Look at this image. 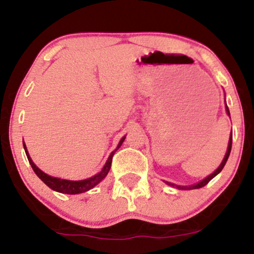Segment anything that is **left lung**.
Returning a JSON list of instances; mask_svg holds the SVG:
<instances>
[{
	"label": "left lung",
	"mask_w": 254,
	"mask_h": 254,
	"mask_svg": "<svg viewBox=\"0 0 254 254\" xmlns=\"http://www.w3.org/2000/svg\"><path fill=\"white\" fill-rule=\"evenodd\" d=\"M226 111H227V115H228L229 117H230L229 109H228V106H227V104H226ZM232 137H233V132L230 133V137H229V142H228V148H227V153H226V155H224V159L222 160V162H221V165L218 166V168H217V170L215 171L214 173H211L210 176H208V177H206V178H204V179H203V180H200L199 183L194 184V185H190V186H180V185H176V184H172V183H168V182H166V184H167V185H170V186H173V188H177V189H179V190H193V189H200V188H203V186H205L206 184H208L209 182H210V180L212 179V178H215V177H216L217 174L220 173V172L223 170L224 165H226L227 160H228V157H229L230 150H232Z\"/></svg>",
	"instance_id": "1"
}]
</instances>
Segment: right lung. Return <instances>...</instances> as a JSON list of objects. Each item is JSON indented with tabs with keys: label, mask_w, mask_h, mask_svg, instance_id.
<instances>
[{
	"label": "right lung",
	"mask_w": 254,
	"mask_h": 254,
	"mask_svg": "<svg viewBox=\"0 0 254 254\" xmlns=\"http://www.w3.org/2000/svg\"><path fill=\"white\" fill-rule=\"evenodd\" d=\"M125 139V136L123 138L119 141L118 143V147L116 148V150L118 149L119 147H121L122 143L124 142ZM24 149H25V153L26 155H27V159L28 161H30V165L32 166V168H33L34 173L37 174L38 177L40 178V179L43 180L44 183L46 184V185L49 186V188L52 189L54 191H57V192H61V193H66V194H77V193H82V192H86L90 190V189L94 188L95 185H98L99 183L101 182V180L104 179L105 177L107 176V173H109L110 168H111V164H112V157L115 155L116 150H113L112 153L110 154L109 159H107L106 164L103 167V170L99 172L98 174H95V176L88 178V179H84V180H77V182H75V180H65V179H60V178H55V177H51L49 176V174L44 173L42 170H39V168L37 167L36 165H34V162L32 161L30 154H28L27 151V148H26V144L24 142Z\"/></svg>",
	"instance_id": "add662e5"
}]
</instances>
